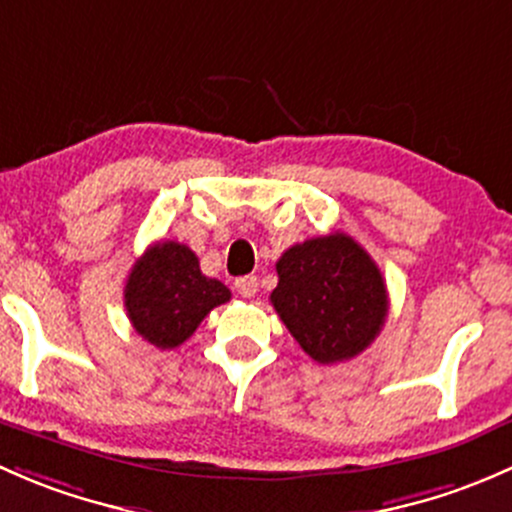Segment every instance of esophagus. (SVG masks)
Instances as JSON below:
<instances>
[{"mask_svg": "<svg viewBox=\"0 0 512 512\" xmlns=\"http://www.w3.org/2000/svg\"><path fill=\"white\" fill-rule=\"evenodd\" d=\"M236 291L244 295V298H251V295L258 293V278L256 276L236 278Z\"/></svg>", "mask_w": 512, "mask_h": 512, "instance_id": "1", "label": "esophagus"}]
</instances>
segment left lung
<instances>
[{
	"label": "left lung",
	"instance_id": "obj_1",
	"mask_svg": "<svg viewBox=\"0 0 512 512\" xmlns=\"http://www.w3.org/2000/svg\"><path fill=\"white\" fill-rule=\"evenodd\" d=\"M276 271L273 308L320 365L360 355L387 320L382 273L352 236L335 231L295 244L278 258Z\"/></svg>",
	"mask_w": 512,
	"mask_h": 512
}]
</instances>
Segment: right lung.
<instances>
[{"instance_id": "obj_1", "label": "right lung", "mask_w": 512, "mask_h": 512, "mask_svg": "<svg viewBox=\"0 0 512 512\" xmlns=\"http://www.w3.org/2000/svg\"><path fill=\"white\" fill-rule=\"evenodd\" d=\"M229 298V288L204 276L197 254L177 241L152 244L125 283V310L135 333L160 350L182 345Z\"/></svg>"}]
</instances>
